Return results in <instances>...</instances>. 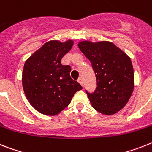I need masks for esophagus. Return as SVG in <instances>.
Returning <instances> with one entry per match:
<instances>
[{"label":"esophagus","mask_w":152,"mask_h":152,"mask_svg":"<svg viewBox=\"0 0 152 152\" xmlns=\"http://www.w3.org/2000/svg\"><path fill=\"white\" fill-rule=\"evenodd\" d=\"M77 81H78V83L80 84V85H81L82 87H83V80H82V78H81V77H80V78H78Z\"/></svg>","instance_id":"esophagus-1"}]
</instances>
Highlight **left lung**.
<instances>
[{"label":"left lung","instance_id":"left-lung-1","mask_svg":"<svg viewBox=\"0 0 152 152\" xmlns=\"http://www.w3.org/2000/svg\"><path fill=\"white\" fill-rule=\"evenodd\" d=\"M77 46L90 61L96 74V91H86L91 106L109 116L122 110L134 88V68L128 55L109 41L84 40Z\"/></svg>","mask_w":152,"mask_h":152}]
</instances>
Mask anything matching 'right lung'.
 <instances>
[{
	"label": "right lung",
	"instance_id": "right-lung-1",
	"mask_svg": "<svg viewBox=\"0 0 152 152\" xmlns=\"http://www.w3.org/2000/svg\"><path fill=\"white\" fill-rule=\"evenodd\" d=\"M74 41L50 40L26 60L22 86L29 103L40 113L55 116L71 102L76 91L82 89L70 76L71 67L61 59L71 50Z\"/></svg>",
	"mask_w": 152,
	"mask_h": 152
}]
</instances>
